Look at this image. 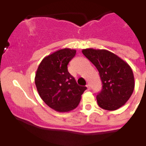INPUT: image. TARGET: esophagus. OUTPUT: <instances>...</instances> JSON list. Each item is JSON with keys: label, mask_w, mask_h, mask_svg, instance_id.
I'll use <instances>...</instances> for the list:
<instances>
[{"label": "esophagus", "mask_w": 146, "mask_h": 146, "mask_svg": "<svg viewBox=\"0 0 146 146\" xmlns=\"http://www.w3.org/2000/svg\"><path fill=\"white\" fill-rule=\"evenodd\" d=\"M86 87H87L88 90H90V89H91V86H90V84H89V83H88L87 86H86Z\"/></svg>", "instance_id": "esophagus-1"}]
</instances>
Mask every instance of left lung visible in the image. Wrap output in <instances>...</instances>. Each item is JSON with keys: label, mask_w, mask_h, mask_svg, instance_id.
<instances>
[{"label": "left lung", "mask_w": 146, "mask_h": 146, "mask_svg": "<svg viewBox=\"0 0 146 146\" xmlns=\"http://www.w3.org/2000/svg\"><path fill=\"white\" fill-rule=\"evenodd\" d=\"M82 52L96 67L102 80V89L96 96L99 106L106 110H115L124 105L135 88L130 66L107 50L88 48Z\"/></svg>", "instance_id": "left-lung-1"}]
</instances>
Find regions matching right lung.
Masks as SVG:
<instances>
[{"mask_svg":"<svg viewBox=\"0 0 146 146\" xmlns=\"http://www.w3.org/2000/svg\"><path fill=\"white\" fill-rule=\"evenodd\" d=\"M75 54V50L64 48L47 55L40 63L35 76L40 97L59 113L75 109L87 89L86 86H78L68 72L67 65Z\"/></svg>","mask_w":146,"mask_h":146,"instance_id":"obj_1","label":"right lung"}]
</instances>
